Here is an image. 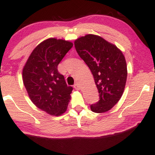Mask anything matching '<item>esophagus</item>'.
Masks as SVG:
<instances>
[{"label":"esophagus","mask_w":155,"mask_h":155,"mask_svg":"<svg viewBox=\"0 0 155 155\" xmlns=\"http://www.w3.org/2000/svg\"><path fill=\"white\" fill-rule=\"evenodd\" d=\"M74 87L76 89V90H79V85L78 84H75L74 85Z\"/></svg>","instance_id":"obj_1"}]
</instances>
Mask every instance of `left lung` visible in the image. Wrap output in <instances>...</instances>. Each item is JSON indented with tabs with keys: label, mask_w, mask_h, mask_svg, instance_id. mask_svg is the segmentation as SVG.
Returning a JSON list of instances; mask_svg holds the SVG:
<instances>
[{
	"label": "left lung",
	"mask_w": 155,
	"mask_h": 155,
	"mask_svg": "<svg viewBox=\"0 0 155 155\" xmlns=\"http://www.w3.org/2000/svg\"><path fill=\"white\" fill-rule=\"evenodd\" d=\"M76 50L93 75L100 100L90 106L92 111L104 113L120 100L127 70L122 51L99 35L87 34L74 41Z\"/></svg>",
	"instance_id": "left-lung-1"
}]
</instances>
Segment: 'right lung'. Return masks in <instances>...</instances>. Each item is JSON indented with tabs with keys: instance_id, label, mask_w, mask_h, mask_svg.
<instances>
[{
	"instance_id": "right-lung-1",
	"label": "right lung",
	"mask_w": 155,
	"mask_h": 155,
	"mask_svg": "<svg viewBox=\"0 0 155 155\" xmlns=\"http://www.w3.org/2000/svg\"><path fill=\"white\" fill-rule=\"evenodd\" d=\"M73 43L63 39L44 40L33 49L22 70V79L33 104L52 116L65 113L73 87L68 86L58 66Z\"/></svg>"
}]
</instances>
